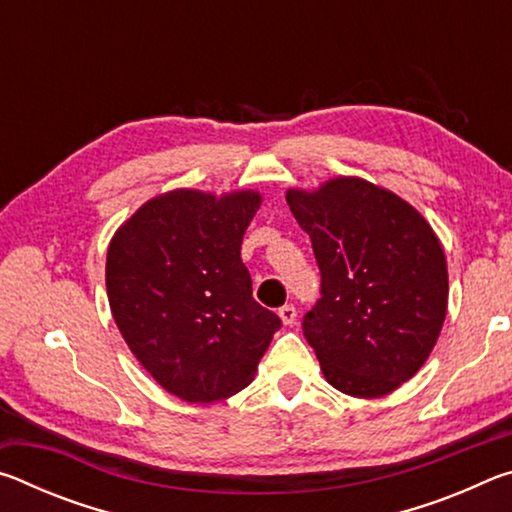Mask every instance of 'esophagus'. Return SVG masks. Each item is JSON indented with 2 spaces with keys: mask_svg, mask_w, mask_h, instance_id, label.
Here are the masks:
<instances>
[{
  "mask_svg": "<svg viewBox=\"0 0 512 512\" xmlns=\"http://www.w3.org/2000/svg\"><path fill=\"white\" fill-rule=\"evenodd\" d=\"M277 314H280L284 325H293V323H296L298 311H296V307H293V305H284V307H280V311H277Z\"/></svg>",
  "mask_w": 512,
  "mask_h": 512,
  "instance_id": "1",
  "label": "esophagus"
}]
</instances>
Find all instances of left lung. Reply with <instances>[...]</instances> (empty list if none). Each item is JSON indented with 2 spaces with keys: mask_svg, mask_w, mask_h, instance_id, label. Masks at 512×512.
Instances as JSON below:
<instances>
[{
  "mask_svg": "<svg viewBox=\"0 0 512 512\" xmlns=\"http://www.w3.org/2000/svg\"><path fill=\"white\" fill-rule=\"evenodd\" d=\"M307 232L320 298L302 318L325 379L345 395L379 397L427 361L447 314V262L429 223L361 178L291 189Z\"/></svg>",
  "mask_w": 512,
  "mask_h": 512,
  "instance_id": "1",
  "label": "left lung"
}]
</instances>
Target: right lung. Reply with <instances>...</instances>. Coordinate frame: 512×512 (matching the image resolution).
Segmentation results:
<instances>
[{
	"mask_svg": "<svg viewBox=\"0 0 512 512\" xmlns=\"http://www.w3.org/2000/svg\"><path fill=\"white\" fill-rule=\"evenodd\" d=\"M262 198L178 189L112 237L106 287L121 336L185 402H219L253 379L282 320L253 298L241 239Z\"/></svg>",
	"mask_w": 512,
	"mask_h": 512,
	"instance_id": "obj_1",
	"label": "right lung"
}]
</instances>
